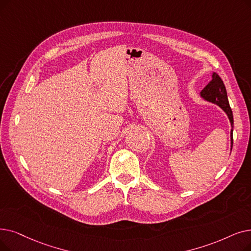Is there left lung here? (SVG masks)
<instances>
[{
	"label": "left lung",
	"mask_w": 251,
	"mask_h": 251,
	"mask_svg": "<svg viewBox=\"0 0 251 251\" xmlns=\"http://www.w3.org/2000/svg\"><path fill=\"white\" fill-rule=\"evenodd\" d=\"M200 96L203 100L215 103L223 108V111L226 114L228 120L231 123V151L233 148V128H234V118L233 112L228 103L226 90L225 84L221 77L216 73L212 74L211 81L205 86V88L200 92Z\"/></svg>",
	"instance_id": "obj_1"
}]
</instances>
